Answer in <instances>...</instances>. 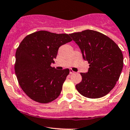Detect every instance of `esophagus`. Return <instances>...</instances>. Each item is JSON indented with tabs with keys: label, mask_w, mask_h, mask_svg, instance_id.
Here are the masks:
<instances>
[{
	"label": "esophagus",
	"mask_w": 130,
	"mask_h": 130,
	"mask_svg": "<svg viewBox=\"0 0 130 130\" xmlns=\"http://www.w3.org/2000/svg\"><path fill=\"white\" fill-rule=\"evenodd\" d=\"M74 73H75V72H73V71L72 69L70 70V74H71V75H72V74Z\"/></svg>",
	"instance_id": "34e87169"
}]
</instances>
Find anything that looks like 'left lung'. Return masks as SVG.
Wrapping results in <instances>:
<instances>
[{"mask_svg": "<svg viewBox=\"0 0 130 130\" xmlns=\"http://www.w3.org/2000/svg\"><path fill=\"white\" fill-rule=\"evenodd\" d=\"M88 62V72L81 73L82 81L76 85L83 96L97 99L107 95L115 86L123 66L122 51L115 42L101 32L83 31L69 35Z\"/></svg>", "mask_w": 130, "mask_h": 130, "instance_id": "8db88e82", "label": "left lung"}]
</instances>
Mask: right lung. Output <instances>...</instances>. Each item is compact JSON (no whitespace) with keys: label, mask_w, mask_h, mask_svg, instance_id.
Listing matches in <instances>:
<instances>
[{"label":"right lung","mask_w":130,"mask_h":130,"mask_svg":"<svg viewBox=\"0 0 130 130\" xmlns=\"http://www.w3.org/2000/svg\"><path fill=\"white\" fill-rule=\"evenodd\" d=\"M72 41L67 34L39 31L26 36L20 44L15 54V74L21 89L31 99L46 104L60 94L70 70H58L51 65L58 48Z\"/></svg>","instance_id":"1"}]
</instances>
